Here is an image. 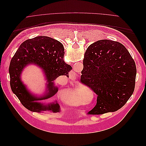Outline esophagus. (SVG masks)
<instances>
[{"mask_svg": "<svg viewBox=\"0 0 146 146\" xmlns=\"http://www.w3.org/2000/svg\"><path fill=\"white\" fill-rule=\"evenodd\" d=\"M70 76H71L72 78H74V77L76 76V74L75 73L74 71H72V72H70Z\"/></svg>", "mask_w": 146, "mask_h": 146, "instance_id": "esophagus-1", "label": "esophagus"}]
</instances>
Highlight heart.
<instances>
[{"mask_svg":"<svg viewBox=\"0 0 146 146\" xmlns=\"http://www.w3.org/2000/svg\"><path fill=\"white\" fill-rule=\"evenodd\" d=\"M70 96L71 98L73 104H80L81 102V98H82V94H80V92L77 90L76 88H73L72 90L70 91ZM87 98H84V102L88 101Z\"/></svg>","mask_w":146,"mask_h":146,"instance_id":"obj_1","label":"heart"}]
</instances>
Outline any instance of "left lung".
I'll return each instance as SVG.
<instances>
[{
	"instance_id": "8db88e82",
	"label": "left lung",
	"mask_w": 146,
	"mask_h": 146,
	"mask_svg": "<svg viewBox=\"0 0 146 146\" xmlns=\"http://www.w3.org/2000/svg\"><path fill=\"white\" fill-rule=\"evenodd\" d=\"M80 81L98 95L89 114H102L121 108L133 94L136 68L120 42L102 39L88 47Z\"/></svg>"
}]
</instances>
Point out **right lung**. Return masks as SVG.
Listing matches in <instances>:
<instances>
[{"instance_id": "1", "label": "right lung", "mask_w": 146, "mask_h": 146, "mask_svg": "<svg viewBox=\"0 0 146 146\" xmlns=\"http://www.w3.org/2000/svg\"><path fill=\"white\" fill-rule=\"evenodd\" d=\"M64 50L63 44L58 41L41 36L23 42L12 58L9 67L11 90L24 107L30 111L60 112L57 102L44 105L39 101L49 99L56 93L58 88L54 86V81L57 77L61 76L69 77L72 67L63 60ZM29 64H38L45 74L48 92L42 97L37 98L31 95L20 80L21 72Z\"/></svg>"}]
</instances>
